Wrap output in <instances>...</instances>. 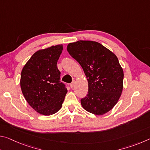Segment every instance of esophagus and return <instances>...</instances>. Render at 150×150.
<instances>
[{
  "instance_id": "esophagus-1",
  "label": "esophagus",
  "mask_w": 150,
  "mask_h": 150,
  "mask_svg": "<svg viewBox=\"0 0 150 150\" xmlns=\"http://www.w3.org/2000/svg\"><path fill=\"white\" fill-rule=\"evenodd\" d=\"M74 85H75V81H73V82L70 84V87H71V88H73V87H74Z\"/></svg>"
}]
</instances>
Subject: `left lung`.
<instances>
[{
    "mask_svg": "<svg viewBox=\"0 0 150 150\" xmlns=\"http://www.w3.org/2000/svg\"><path fill=\"white\" fill-rule=\"evenodd\" d=\"M67 50L82 67L88 80V94L81 99L83 108L96 115L110 110L123 88L124 73L117 57L93 41L70 43Z\"/></svg>",
    "mask_w": 150,
    "mask_h": 150,
    "instance_id": "obj_1",
    "label": "left lung"
}]
</instances>
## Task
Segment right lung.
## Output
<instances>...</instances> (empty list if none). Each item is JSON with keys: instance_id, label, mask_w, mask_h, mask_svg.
I'll list each match as a JSON object with an SVG mask.
<instances>
[{"instance_id": "1", "label": "right lung", "mask_w": 150, "mask_h": 150, "mask_svg": "<svg viewBox=\"0 0 150 150\" xmlns=\"http://www.w3.org/2000/svg\"><path fill=\"white\" fill-rule=\"evenodd\" d=\"M62 50L63 45H57L38 51L22 70L20 87L25 99L43 115L59 110L67 93L57 67Z\"/></svg>"}]
</instances>
